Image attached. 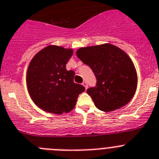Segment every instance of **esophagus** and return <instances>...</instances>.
I'll use <instances>...</instances> for the list:
<instances>
[{
	"instance_id": "1",
	"label": "esophagus",
	"mask_w": 159,
	"mask_h": 159,
	"mask_svg": "<svg viewBox=\"0 0 159 159\" xmlns=\"http://www.w3.org/2000/svg\"><path fill=\"white\" fill-rule=\"evenodd\" d=\"M82 85H83L85 89H87V83H86V81H83V82H82Z\"/></svg>"
}]
</instances>
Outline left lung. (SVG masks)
I'll return each instance as SVG.
<instances>
[{
	"label": "left lung",
	"mask_w": 159,
	"mask_h": 159,
	"mask_svg": "<svg viewBox=\"0 0 159 159\" xmlns=\"http://www.w3.org/2000/svg\"><path fill=\"white\" fill-rule=\"evenodd\" d=\"M76 54L94 73L95 87L87 89L98 109L105 112L118 110L132 99L138 76L133 61L123 50L111 44L80 48Z\"/></svg>",
	"instance_id": "left-lung-1"
}]
</instances>
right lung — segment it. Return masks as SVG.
Masks as SVG:
<instances>
[{
  "label": "right lung",
  "mask_w": 159,
  "mask_h": 159,
  "mask_svg": "<svg viewBox=\"0 0 159 159\" xmlns=\"http://www.w3.org/2000/svg\"><path fill=\"white\" fill-rule=\"evenodd\" d=\"M73 49L49 45L39 51L29 65L26 82L33 102L41 110L52 114L70 112L78 95L85 87L74 83L73 70L66 65L73 55Z\"/></svg>",
  "instance_id": "obj_1"
}]
</instances>
